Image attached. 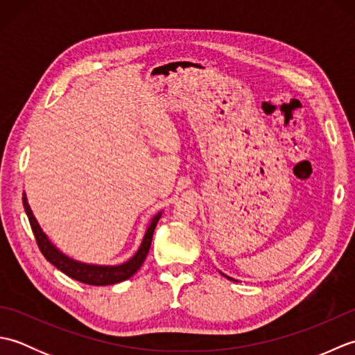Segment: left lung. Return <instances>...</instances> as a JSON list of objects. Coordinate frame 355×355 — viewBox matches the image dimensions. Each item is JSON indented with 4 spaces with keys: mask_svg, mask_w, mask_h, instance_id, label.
<instances>
[{
    "mask_svg": "<svg viewBox=\"0 0 355 355\" xmlns=\"http://www.w3.org/2000/svg\"><path fill=\"white\" fill-rule=\"evenodd\" d=\"M221 275H223V276H225L224 273H221ZM225 277H227V279H230V281H235V282H238V281H236V279H233V277H230V276H225Z\"/></svg>",
    "mask_w": 355,
    "mask_h": 355,
    "instance_id": "1",
    "label": "left lung"
}]
</instances>
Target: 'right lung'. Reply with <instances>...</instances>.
<instances>
[{
  "mask_svg": "<svg viewBox=\"0 0 355 355\" xmlns=\"http://www.w3.org/2000/svg\"><path fill=\"white\" fill-rule=\"evenodd\" d=\"M22 205H24L26 214L30 221V227L33 230L37 247H40L44 258L49 262H51L58 270H61L67 276H70L71 279H76V281L82 284H88V285H112V284H119L122 281H126V279H130L135 271L141 267V263L145 262L149 247H150V241H153L155 225L162 216V212H158L153 220H150L148 229L145 232V236L141 239L139 250L135 252V254L131 259L120 263V266H94V263H85V262L71 259L70 256L64 254L55 244L51 243L49 236L45 235L42 229L40 227L36 218L33 216L32 209H30L27 202L26 193H22Z\"/></svg>",
  "mask_w": 355,
  "mask_h": 355,
  "instance_id": "obj_1",
  "label": "right lung"
}]
</instances>
